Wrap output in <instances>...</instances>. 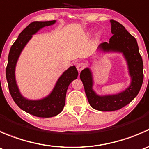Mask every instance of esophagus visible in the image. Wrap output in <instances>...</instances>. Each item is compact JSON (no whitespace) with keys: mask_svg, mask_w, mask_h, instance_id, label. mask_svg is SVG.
<instances>
[{"mask_svg":"<svg viewBox=\"0 0 149 149\" xmlns=\"http://www.w3.org/2000/svg\"><path fill=\"white\" fill-rule=\"evenodd\" d=\"M76 68H77V70H79V71H81L84 68H85V64L82 62L78 63L76 64Z\"/></svg>","mask_w":149,"mask_h":149,"instance_id":"1","label":"esophagus"}]
</instances>
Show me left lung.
Wrapping results in <instances>:
<instances>
[{"instance_id":"obj_1","label":"left lung","mask_w":149,"mask_h":149,"mask_svg":"<svg viewBox=\"0 0 149 149\" xmlns=\"http://www.w3.org/2000/svg\"><path fill=\"white\" fill-rule=\"evenodd\" d=\"M110 22L113 35L109 42L101 43L98 49L106 52H118L123 54L131 77L130 86L117 94L99 96L92 88L94 82L91 70L86 68L80 74L89 104L94 109L103 112L118 110L128 104L138 95L143 81V64L137 41L119 22L115 20H110Z\"/></svg>"}]
</instances>
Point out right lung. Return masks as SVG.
<instances>
[{"mask_svg":"<svg viewBox=\"0 0 149 149\" xmlns=\"http://www.w3.org/2000/svg\"><path fill=\"white\" fill-rule=\"evenodd\" d=\"M55 20L48 22H34L29 24L19 35L10 49L8 65L6 70L7 82L10 94L15 103L29 114L39 118H51L62 112L65 104L66 91L69 84L78 77V70L75 66H70L60 76L52 92L45 98L30 100L24 98L19 91L15 78V68L19 57L33 34L40 29L50 26Z\"/></svg>","mask_w":149,"mask_h":149,"instance_id":"obj_1","label":"right lung"}]
</instances>
